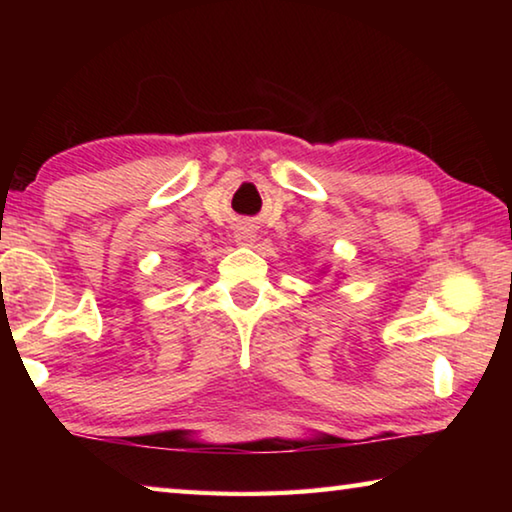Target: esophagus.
<instances>
[{"instance_id":"esophagus-1","label":"esophagus","mask_w":512,"mask_h":512,"mask_svg":"<svg viewBox=\"0 0 512 512\" xmlns=\"http://www.w3.org/2000/svg\"><path fill=\"white\" fill-rule=\"evenodd\" d=\"M255 239H257V235L253 232V228H250V225H239L237 232H235L237 246H253Z\"/></svg>"}]
</instances>
